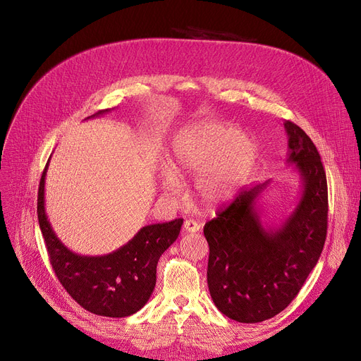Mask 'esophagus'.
Wrapping results in <instances>:
<instances>
[{"label":"esophagus","instance_id":"esophagus-1","mask_svg":"<svg viewBox=\"0 0 361 361\" xmlns=\"http://www.w3.org/2000/svg\"><path fill=\"white\" fill-rule=\"evenodd\" d=\"M183 230L185 233H197L200 230V224L193 219H185L184 225H183Z\"/></svg>","mask_w":361,"mask_h":361}]
</instances>
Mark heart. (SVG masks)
I'll return each instance as SVG.
<instances>
[{"instance_id":"b5f03b06","label":"heart","mask_w":361,"mask_h":361,"mask_svg":"<svg viewBox=\"0 0 361 361\" xmlns=\"http://www.w3.org/2000/svg\"><path fill=\"white\" fill-rule=\"evenodd\" d=\"M259 157L257 140L231 124L200 121L183 128L171 150L169 169L161 171V187L176 193L180 178L197 176L195 190L207 207L231 202L249 178Z\"/></svg>"}]
</instances>
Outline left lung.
Instances as JSON below:
<instances>
[{"mask_svg": "<svg viewBox=\"0 0 361 361\" xmlns=\"http://www.w3.org/2000/svg\"><path fill=\"white\" fill-rule=\"evenodd\" d=\"M287 164L301 192L294 211L279 225L262 222L259 199L271 181L241 190L204 224L209 244L207 287L218 310L241 324L281 313L295 298L320 257L328 230V184L320 155L297 124L283 123Z\"/></svg>", "mask_w": 361, "mask_h": 361, "instance_id": "1", "label": "left lung"}]
</instances>
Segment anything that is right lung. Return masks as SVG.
I'll use <instances>...</instances> for the list:
<instances>
[{
    "label": "right lung",
    "mask_w": 361,
    "mask_h": 361,
    "mask_svg": "<svg viewBox=\"0 0 361 361\" xmlns=\"http://www.w3.org/2000/svg\"><path fill=\"white\" fill-rule=\"evenodd\" d=\"M111 109L87 118L99 117ZM44 169L37 192V219L47 244L55 275L79 305L98 316L127 317L139 312L154 293L157 264L161 255L173 244L183 219L146 225L128 243L104 256H83L71 252L54 233L45 211Z\"/></svg>",
    "instance_id": "right-lung-1"
}]
</instances>
